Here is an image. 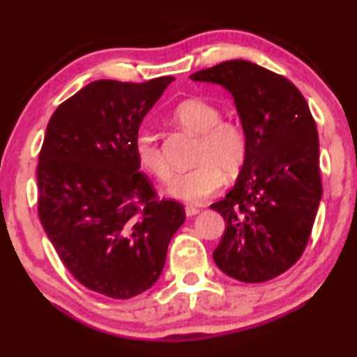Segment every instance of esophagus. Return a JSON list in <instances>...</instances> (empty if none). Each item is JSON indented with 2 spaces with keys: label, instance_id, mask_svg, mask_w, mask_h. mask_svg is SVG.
<instances>
[{
  "label": "esophagus",
  "instance_id": "1",
  "mask_svg": "<svg viewBox=\"0 0 357 357\" xmlns=\"http://www.w3.org/2000/svg\"><path fill=\"white\" fill-rule=\"evenodd\" d=\"M197 213H199V209L195 208V206H186V216H188V218L196 216Z\"/></svg>",
  "mask_w": 357,
  "mask_h": 357
}]
</instances>
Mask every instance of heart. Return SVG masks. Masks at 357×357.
<instances>
[{
    "label": "heart",
    "instance_id": "1",
    "mask_svg": "<svg viewBox=\"0 0 357 357\" xmlns=\"http://www.w3.org/2000/svg\"><path fill=\"white\" fill-rule=\"evenodd\" d=\"M174 121L197 136L195 162L186 173L178 174L169 195L186 203L199 204L216 195L222 184V171L234 174L241 169L248 153L246 132L241 124L221 119V109L204 100H186L173 113ZM137 161L160 181H169L171 171L158 137L141 130L135 137Z\"/></svg>",
    "mask_w": 357,
    "mask_h": 357
}]
</instances>
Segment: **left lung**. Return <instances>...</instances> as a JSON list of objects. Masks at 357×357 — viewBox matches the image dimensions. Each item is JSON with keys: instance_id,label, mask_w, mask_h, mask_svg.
I'll list each match as a JSON object with an SVG mask.
<instances>
[{"instance_id": "8db88e82", "label": "left lung", "mask_w": 357, "mask_h": 357, "mask_svg": "<svg viewBox=\"0 0 357 357\" xmlns=\"http://www.w3.org/2000/svg\"><path fill=\"white\" fill-rule=\"evenodd\" d=\"M190 78L233 94L248 139L234 188L211 204L226 222L214 263L238 281H269L303 256L323 196L314 118L289 79L251 61L231 59Z\"/></svg>"}]
</instances>
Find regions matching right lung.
I'll return each instance as SVG.
<instances>
[{
  "instance_id": "right-lung-1",
  "label": "right lung",
  "mask_w": 357,
  "mask_h": 357,
  "mask_svg": "<svg viewBox=\"0 0 357 357\" xmlns=\"http://www.w3.org/2000/svg\"><path fill=\"white\" fill-rule=\"evenodd\" d=\"M174 78L93 81L56 108L38 162V216L76 281L113 299L149 289L186 220L139 171V124Z\"/></svg>"
}]
</instances>
